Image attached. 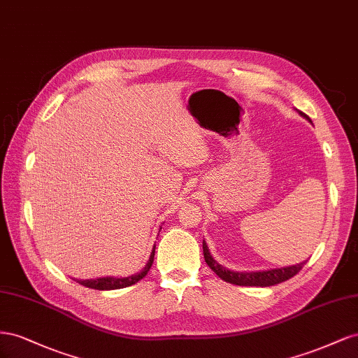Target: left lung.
<instances>
[{"mask_svg":"<svg viewBox=\"0 0 358 358\" xmlns=\"http://www.w3.org/2000/svg\"><path fill=\"white\" fill-rule=\"evenodd\" d=\"M300 114L309 120L310 118L304 114V112H300ZM202 249H203V258H206V262L208 264V267L216 273L219 278L224 282L232 283V285H238V287H273V285L282 283L285 280H288L294 278L306 262L297 264V265H291V267H285V268H275V270H268V271H255V273H237V271H231L228 268H224L223 265H220L217 261H214V258L210 255L207 243L202 241Z\"/></svg>","mask_w":358,"mask_h":358,"instance_id":"obj_1","label":"left lung"}]
</instances>
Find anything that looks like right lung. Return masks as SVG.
I'll return each mask as SVG.
<instances>
[{
	"label": "right lung",
	"mask_w": 358,
	"mask_h": 358,
	"mask_svg": "<svg viewBox=\"0 0 358 358\" xmlns=\"http://www.w3.org/2000/svg\"><path fill=\"white\" fill-rule=\"evenodd\" d=\"M155 252H156V246L152 248L151 257H150L147 265L144 267V270L139 271L138 274L129 275V278H121V279H117V278H100V279H96V280H78V279H76V282L80 283V285H84V287H87V288L99 289V291H109V289L127 288V287H130V285H134V283L139 282L142 278H145L147 273H148L150 268H151L152 261H155Z\"/></svg>",
	"instance_id": "1"
}]
</instances>
